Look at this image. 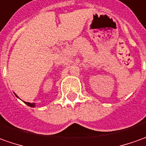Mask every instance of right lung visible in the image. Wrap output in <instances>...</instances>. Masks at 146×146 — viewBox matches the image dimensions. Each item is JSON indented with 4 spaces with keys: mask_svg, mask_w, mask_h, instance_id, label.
Returning <instances> with one entry per match:
<instances>
[{
    "mask_svg": "<svg viewBox=\"0 0 146 146\" xmlns=\"http://www.w3.org/2000/svg\"><path fill=\"white\" fill-rule=\"evenodd\" d=\"M15 94V95H16V97H18V95H17V94ZM24 103H26V104H27V105H28V106H29V107H31V108H34V107H35V103H27V102H24Z\"/></svg>",
    "mask_w": 146,
    "mask_h": 146,
    "instance_id": "1",
    "label": "right lung"
}]
</instances>
